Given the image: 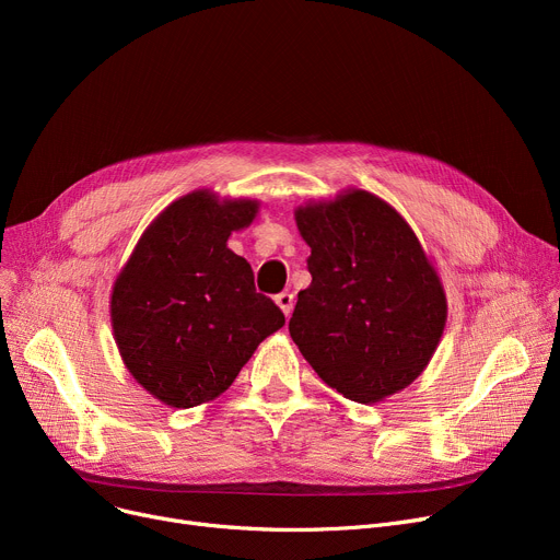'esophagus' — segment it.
Masks as SVG:
<instances>
[{
    "mask_svg": "<svg viewBox=\"0 0 560 560\" xmlns=\"http://www.w3.org/2000/svg\"><path fill=\"white\" fill-rule=\"evenodd\" d=\"M275 302H277V304H279V308L283 311V315H285V317H290V313H292V304H295V298H292V292H288V290L279 292V295L275 298Z\"/></svg>",
    "mask_w": 560,
    "mask_h": 560,
    "instance_id": "obj_1",
    "label": "esophagus"
}]
</instances>
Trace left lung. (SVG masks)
<instances>
[{
	"label": "left lung",
	"mask_w": 560,
	"mask_h": 560,
	"mask_svg": "<svg viewBox=\"0 0 560 560\" xmlns=\"http://www.w3.org/2000/svg\"><path fill=\"white\" fill-rule=\"evenodd\" d=\"M311 285L288 329L327 386L351 401L384 399L427 368L445 329L443 285L404 218L365 190L295 213Z\"/></svg>",
	"instance_id": "obj_1"
}]
</instances>
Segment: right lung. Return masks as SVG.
<instances>
[{
    "mask_svg": "<svg viewBox=\"0 0 560 560\" xmlns=\"http://www.w3.org/2000/svg\"><path fill=\"white\" fill-rule=\"evenodd\" d=\"M256 201L197 190L142 233L110 298L115 342L138 384L174 408L224 393L285 315L256 292L252 265L226 247Z\"/></svg>",
    "mask_w": 560,
    "mask_h": 560,
    "instance_id": "obj_1",
    "label": "right lung"
}]
</instances>
